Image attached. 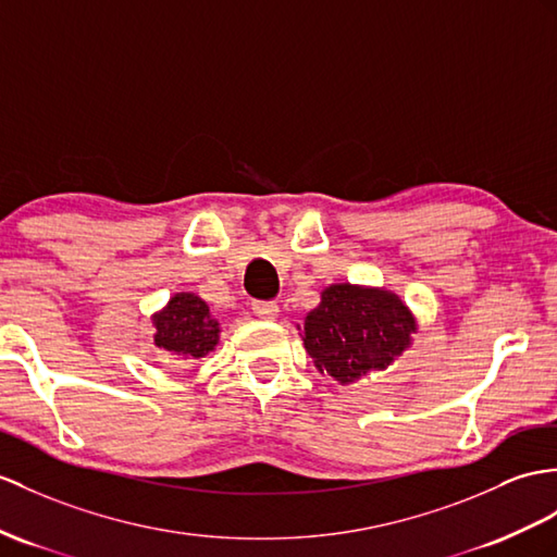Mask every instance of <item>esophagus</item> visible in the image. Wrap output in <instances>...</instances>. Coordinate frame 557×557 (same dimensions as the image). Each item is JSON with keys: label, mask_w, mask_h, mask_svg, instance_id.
Wrapping results in <instances>:
<instances>
[{"label": "esophagus", "mask_w": 557, "mask_h": 557, "mask_svg": "<svg viewBox=\"0 0 557 557\" xmlns=\"http://www.w3.org/2000/svg\"><path fill=\"white\" fill-rule=\"evenodd\" d=\"M252 311L260 319H276L278 317V305L271 302V300H255L252 302Z\"/></svg>", "instance_id": "esophagus-1"}]
</instances>
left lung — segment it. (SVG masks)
Here are the masks:
<instances>
[{"label":"left lung","instance_id":"8db88e82","mask_svg":"<svg viewBox=\"0 0 557 557\" xmlns=\"http://www.w3.org/2000/svg\"><path fill=\"white\" fill-rule=\"evenodd\" d=\"M416 331V317L399 295L333 283L305 317L302 341L319 373L349 385L385 371L413 343Z\"/></svg>","mask_w":557,"mask_h":557}]
</instances>
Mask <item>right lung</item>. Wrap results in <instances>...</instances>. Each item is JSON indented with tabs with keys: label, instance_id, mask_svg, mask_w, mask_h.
<instances>
[{
	"label": "right lung",
	"instance_id": "right-lung-1",
	"mask_svg": "<svg viewBox=\"0 0 557 557\" xmlns=\"http://www.w3.org/2000/svg\"><path fill=\"white\" fill-rule=\"evenodd\" d=\"M151 319L156 347L170 351L172 357L200 359L220 343V321L196 293H176Z\"/></svg>",
	"mask_w": 557,
	"mask_h": 557
}]
</instances>
